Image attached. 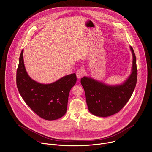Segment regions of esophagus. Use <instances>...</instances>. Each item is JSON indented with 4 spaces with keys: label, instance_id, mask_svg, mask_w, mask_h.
<instances>
[{
    "label": "esophagus",
    "instance_id": "1",
    "mask_svg": "<svg viewBox=\"0 0 152 152\" xmlns=\"http://www.w3.org/2000/svg\"><path fill=\"white\" fill-rule=\"evenodd\" d=\"M84 75V70L83 69H79L76 72V76L79 79Z\"/></svg>",
    "mask_w": 152,
    "mask_h": 152
}]
</instances>
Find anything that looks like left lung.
<instances>
[{
	"label": "left lung",
	"mask_w": 152,
	"mask_h": 152,
	"mask_svg": "<svg viewBox=\"0 0 152 152\" xmlns=\"http://www.w3.org/2000/svg\"><path fill=\"white\" fill-rule=\"evenodd\" d=\"M132 55L131 73L121 84L109 85L91 77L84 76L81 84L85 92L88 111L93 115L107 117L119 112L131 98L137 81L136 59L132 47Z\"/></svg>",
	"instance_id": "1"
}]
</instances>
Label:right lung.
I'll return each instance as SVG.
<instances>
[{"mask_svg": "<svg viewBox=\"0 0 152 152\" xmlns=\"http://www.w3.org/2000/svg\"><path fill=\"white\" fill-rule=\"evenodd\" d=\"M23 50L17 70L16 83L18 91L27 105L41 118L55 120L66 113L68 97L71 88L76 83L72 73L50 84H42L32 79L24 66Z\"/></svg>", "mask_w": 152, "mask_h": 152, "instance_id": "obj_1", "label": "right lung"}]
</instances>
